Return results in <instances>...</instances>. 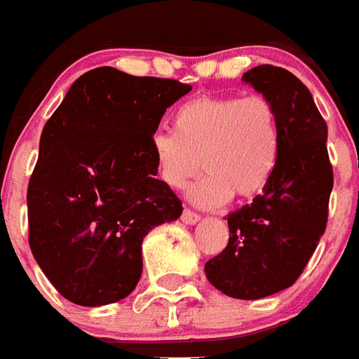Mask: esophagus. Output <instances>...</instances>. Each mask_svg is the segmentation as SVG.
<instances>
[{
	"label": "esophagus",
	"mask_w": 359,
	"mask_h": 359,
	"mask_svg": "<svg viewBox=\"0 0 359 359\" xmlns=\"http://www.w3.org/2000/svg\"><path fill=\"white\" fill-rule=\"evenodd\" d=\"M182 221L183 223H187V225H195V223H198L201 221V215L195 214L193 210H183V214H182Z\"/></svg>",
	"instance_id": "34e87169"
}]
</instances>
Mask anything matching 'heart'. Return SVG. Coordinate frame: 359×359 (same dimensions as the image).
Here are the masks:
<instances>
[{
    "label": "heart",
    "mask_w": 359,
    "mask_h": 359,
    "mask_svg": "<svg viewBox=\"0 0 359 359\" xmlns=\"http://www.w3.org/2000/svg\"><path fill=\"white\" fill-rule=\"evenodd\" d=\"M280 145L278 111L265 96H196L174 111V130L153 134L151 155L168 189L182 191L201 166L208 170L187 195L212 208L234 193L238 198L259 195L276 170Z\"/></svg>",
    "instance_id": "obj_1"
}]
</instances>
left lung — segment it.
I'll use <instances>...</instances> for the list:
<instances>
[{"mask_svg": "<svg viewBox=\"0 0 359 359\" xmlns=\"http://www.w3.org/2000/svg\"><path fill=\"white\" fill-rule=\"evenodd\" d=\"M242 81L278 111L280 158L263 193L225 217L229 244L204 272L221 293L252 301L282 292L301 276L325 231L333 168L327 125L295 75L263 64Z\"/></svg>", "mask_w": 359, "mask_h": 359, "instance_id": "8db88e82", "label": "left lung"}]
</instances>
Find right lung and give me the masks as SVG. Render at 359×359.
Listing matches in <instances>:
<instances>
[{
  "label": "right lung",
  "instance_id": "add662e5",
  "mask_svg": "<svg viewBox=\"0 0 359 359\" xmlns=\"http://www.w3.org/2000/svg\"><path fill=\"white\" fill-rule=\"evenodd\" d=\"M189 90L96 67L47 121L28 185L29 248L67 301L102 306L130 295L145 234L182 215V201L155 177L151 138Z\"/></svg>",
  "mask_w": 359,
  "mask_h": 359
}]
</instances>
